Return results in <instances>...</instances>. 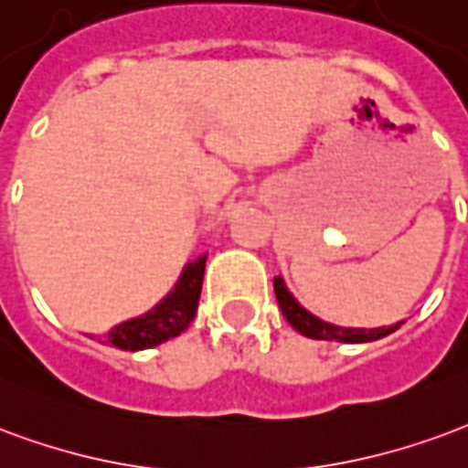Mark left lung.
Returning a JSON list of instances; mask_svg holds the SVG:
<instances>
[{"label":"left lung","instance_id":"obj_1","mask_svg":"<svg viewBox=\"0 0 468 468\" xmlns=\"http://www.w3.org/2000/svg\"><path fill=\"white\" fill-rule=\"evenodd\" d=\"M274 292L276 302L284 312L286 322L294 326L296 332L304 334L309 339H324V342H344V344H367L377 342V339H384L391 332H397L401 322L391 324V326H378V329H346V326H336V324H329L314 316L312 312H306L304 306L299 304L294 299V294L286 289L284 279L276 276L274 279Z\"/></svg>","mask_w":468,"mask_h":468}]
</instances>
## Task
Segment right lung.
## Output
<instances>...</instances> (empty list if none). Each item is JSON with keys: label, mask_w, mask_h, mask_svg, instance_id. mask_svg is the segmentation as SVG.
Instances as JSON below:
<instances>
[{"label": "right lung", "mask_w": 468, "mask_h": 468, "mask_svg": "<svg viewBox=\"0 0 468 468\" xmlns=\"http://www.w3.org/2000/svg\"><path fill=\"white\" fill-rule=\"evenodd\" d=\"M204 267H207V254L189 261L172 292L164 296L152 312L117 324L109 332L107 342L117 349L142 351L179 336L192 324L197 306H199Z\"/></svg>", "instance_id": "1"}]
</instances>
